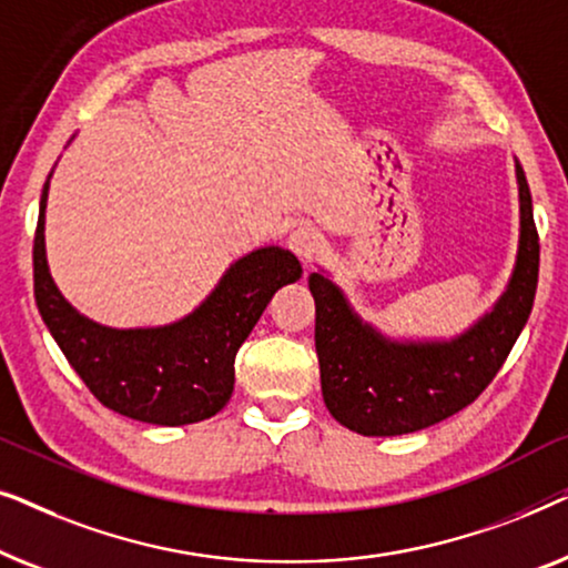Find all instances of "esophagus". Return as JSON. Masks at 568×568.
Listing matches in <instances>:
<instances>
[{
  "mask_svg": "<svg viewBox=\"0 0 568 568\" xmlns=\"http://www.w3.org/2000/svg\"><path fill=\"white\" fill-rule=\"evenodd\" d=\"M290 251L297 255L302 263H310L315 258V253L321 251V235L313 227H297L290 232V240H286Z\"/></svg>",
  "mask_w": 568,
  "mask_h": 568,
  "instance_id": "1",
  "label": "esophagus"
}]
</instances>
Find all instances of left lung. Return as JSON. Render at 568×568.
I'll list each match as a JSON object with an SVG mask.
<instances>
[{
	"instance_id": "8db88e82",
	"label": "left lung",
	"mask_w": 568,
	"mask_h": 568,
	"mask_svg": "<svg viewBox=\"0 0 568 568\" xmlns=\"http://www.w3.org/2000/svg\"><path fill=\"white\" fill-rule=\"evenodd\" d=\"M519 243L507 290L453 338H390L352 307L328 271L310 274L325 408L364 437H398L470 406L501 369L530 317L540 243L525 170L515 160Z\"/></svg>"
}]
</instances>
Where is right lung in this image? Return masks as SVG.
Listing matches in <instances>:
<instances>
[{"mask_svg":"<svg viewBox=\"0 0 568 568\" xmlns=\"http://www.w3.org/2000/svg\"><path fill=\"white\" fill-rule=\"evenodd\" d=\"M74 139V136H72ZM53 170L49 173L51 181ZM38 206L33 292L45 328L90 393L115 414L158 426L196 424L227 406L235 356L271 297L300 282L297 255L258 247L224 271L220 284L181 321L158 328H111L72 307L45 261V201Z\"/></svg>","mask_w":568,"mask_h":568,"instance_id":"1","label":"right lung"}]
</instances>
